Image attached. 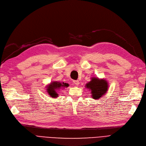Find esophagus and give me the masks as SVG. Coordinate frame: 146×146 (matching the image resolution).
Segmentation results:
<instances>
[{
	"label": "esophagus",
	"mask_w": 146,
	"mask_h": 146,
	"mask_svg": "<svg viewBox=\"0 0 146 146\" xmlns=\"http://www.w3.org/2000/svg\"><path fill=\"white\" fill-rule=\"evenodd\" d=\"M73 84L76 86H78L79 85V80H74Z\"/></svg>",
	"instance_id": "obj_1"
}]
</instances>
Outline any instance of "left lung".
<instances>
[{"label": "left lung", "instance_id": "1", "mask_svg": "<svg viewBox=\"0 0 146 146\" xmlns=\"http://www.w3.org/2000/svg\"><path fill=\"white\" fill-rule=\"evenodd\" d=\"M85 88L91 92L92 98L96 100L107 93L109 86L106 79L92 77L91 80L86 84Z\"/></svg>", "mask_w": 146, "mask_h": 146}]
</instances>
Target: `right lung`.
<instances>
[{"instance_id":"1","label":"right lung","mask_w":146,"mask_h":146,"mask_svg":"<svg viewBox=\"0 0 146 146\" xmlns=\"http://www.w3.org/2000/svg\"><path fill=\"white\" fill-rule=\"evenodd\" d=\"M68 84L64 82L53 81L46 86V91L52 98H57L58 96L57 91L60 89H63L68 86Z\"/></svg>"}]
</instances>
